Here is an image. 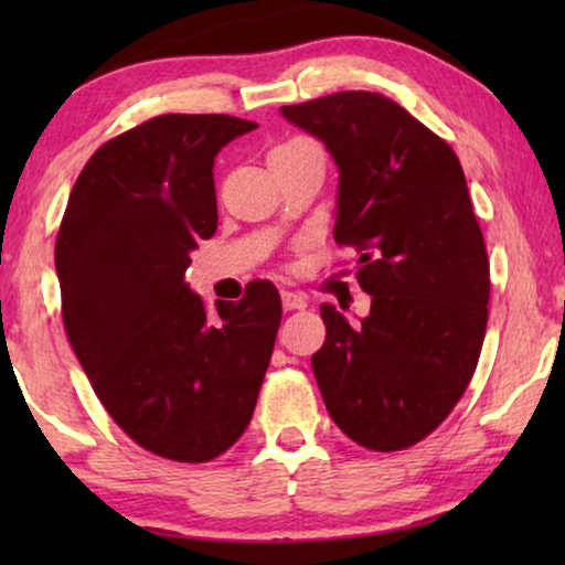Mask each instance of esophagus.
I'll return each instance as SVG.
<instances>
[{
	"label": "esophagus",
	"mask_w": 565,
	"mask_h": 565,
	"mask_svg": "<svg viewBox=\"0 0 565 565\" xmlns=\"http://www.w3.org/2000/svg\"><path fill=\"white\" fill-rule=\"evenodd\" d=\"M306 306H308L306 298L300 296V292L282 290V308H285V311H303Z\"/></svg>",
	"instance_id": "obj_1"
}]
</instances>
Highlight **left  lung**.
I'll list each match as a JSON object with an SVG mask.
<instances>
[{
	"label": "left lung",
	"instance_id": "obj_1",
	"mask_svg": "<svg viewBox=\"0 0 565 565\" xmlns=\"http://www.w3.org/2000/svg\"><path fill=\"white\" fill-rule=\"evenodd\" d=\"M339 169L337 244L360 252L370 316L321 306L311 358L337 427L375 452L412 447L447 419L476 373L489 321V257L455 151L377 92L280 107Z\"/></svg>",
	"mask_w": 565,
	"mask_h": 565
}]
</instances>
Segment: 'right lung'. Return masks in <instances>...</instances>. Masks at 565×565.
Listing matches in <instances>:
<instances>
[{"label":"right lung","mask_w":565,"mask_h":565,"mask_svg":"<svg viewBox=\"0 0 565 565\" xmlns=\"http://www.w3.org/2000/svg\"><path fill=\"white\" fill-rule=\"evenodd\" d=\"M257 122L159 115L92 153L56 238L61 313L115 424L159 458L207 462L249 427L282 306L273 282L215 303L184 282L218 228L213 164Z\"/></svg>","instance_id":"add662e5"}]
</instances>
